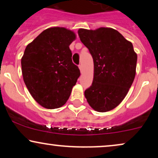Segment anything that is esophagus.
<instances>
[{
    "label": "esophagus",
    "instance_id": "34e87169",
    "mask_svg": "<svg viewBox=\"0 0 158 158\" xmlns=\"http://www.w3.org/2000/svg\"><path fill=\"white\" fill-rule=\"evenodd\" d=\"M78 67H79L80 70H81V73L83 72V66H82V64H79Z\"/></svg>",
    "mask_w": 158,
    "mask_h": 158
}]
</instances>
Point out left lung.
<instances>
[{
  "instance_id": "left-lung-1",
  "label": "left lung",
  "mask_w": 158,
  "mask_h": 158,
  "mask_svg": "<svg viewBox=\"0 0 158 158\" xmlns=\"http://www.w3.org/2000/svg\"><path fill=\"white\" fill-rule=\"evenodd\" d=\"M94 64L92 85L85 90L89 105L99 112L111 111L127 96L136 73L137 55L133 45L111 28L78 30Z\"/></svg>"
}]
</instances>
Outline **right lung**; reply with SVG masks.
I'll list each match as a JSON object with an SVG mask.
<instances>
[{
  "label": "right lung",
  "instance_id": "right-lung-1",
  "mask_svg": "<svg viewBox=\"0 0 158 158\" xmlns=\"http://www.w3.org/2000/svg\"><path fill=\"white\" fill-rule=\"evenodd\" d=\"M75 39L70 30L49 28L26 47L21 58L23 81L34 100L46 109L63 106L81 75L69 47Z\"/></svg>",
  "mask_w": 158,
  "mask_h": 158
}]
</instances>
